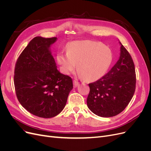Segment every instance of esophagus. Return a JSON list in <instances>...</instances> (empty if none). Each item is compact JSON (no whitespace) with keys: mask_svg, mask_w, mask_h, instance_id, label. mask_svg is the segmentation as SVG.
I'll return each mask as SVG.
<instances>
[{"mask_svg":"<svg viewBox=\"0 0 151 151\" xmlns=\"http://www.w3.org/2000/svg\"><path fill=\"white\" fill-rule=\"evenodd\" d=\"M79 84V82H77V81H74V86L75 87V88H76V87L78 86Z\"/></svg>","mask_w":151,"mask_h":151,"instance_id":"1","label":"esophagus"}]
</instances>
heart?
<instances>
[{"instance_id": "b5f03b06", "label": "heart", "mask_w": 151, "mask_h": 151, "mask_svg": "<svg viewBox=\"0 0 151 151\" xmlns=\"http://www.w3.org/2000/svg\"><path fill=\"white\" fill-rule=\"evenodd\" d=\"M57 61L62 72L69 74L76 68L87 81L101 79L113 60L112 52L103 44L90 40L76 41L69 44L67 52H59Z\"/></svg>"}]
</instances>
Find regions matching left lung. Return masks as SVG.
I'll return each mask as SVG.
<instances>
[{
    "label": "left lung",
    "mask_w": 151,
    "mask_h": 151,
    "mask_svg": "<svg viewBox=\"0 0 151 151\" xmlns=\"http://www.w3.org/2000/svg\"><path fill=\"white\" fill-rule=\"evenodd\" d=\"M119 43L120 54L115 65L101 79L89 84L87 105L93 113L101 117H112L120 113L135 93L134 63L129 53Z\"/></svg>",
    "instance_id": "1"
}]
</instances>
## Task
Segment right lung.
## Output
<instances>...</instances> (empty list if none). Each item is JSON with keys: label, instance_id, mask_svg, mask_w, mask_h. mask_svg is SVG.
<instances>
[{"label": "right lung", "instance_id": "add662e5", "mask_svg": "<svg viewBox=\"0 0 151 151\" xmlns=\"http://www.w3.org/2000/svg\"><path fill=\"white\" fill-rule=\"evenodd\" d=\"M57 40L56 37L36 36L16 63L14 83L18 101L38 117L50 118L58 115L73 89L72 79L58 70L52 54L51 46Z\"/></svg>", "mask_w": 151, "mask_h": 151}]
</instances>
